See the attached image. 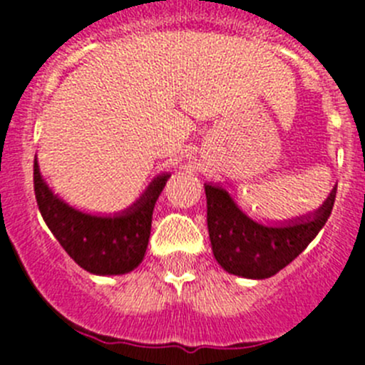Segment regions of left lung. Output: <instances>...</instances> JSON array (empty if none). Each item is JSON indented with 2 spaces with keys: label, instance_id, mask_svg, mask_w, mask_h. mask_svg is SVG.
I'll return each mask as SVG.
<instances>
[{
  "label": "left lung",
  "instance_id": "1",
  "mask_svg": "<svg viewBox=\"0 0 365 365\" xmlns=\"http://www.w3.org/2000/svg\"><path fill=\"white\" fill-rule=\"evenodd\" d=\"M205 193L212 252L219 265L234 276L265 279L294 261L324 228L336 188L318 210L283 222L250 217L221 185H205Z\"/></svg>",
  "mask_w": 365,
  "mask_h": 365
}]
</instances>
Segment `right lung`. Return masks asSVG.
I'll use <instances>...</instances> for the list:
<instances>
[{"label": "right lung", "mask_w": 365, "mask_h": 365, "mask_svg": "<svg viewBox=\"0 0 365 365\" xmlns=\"http://www.w3.org/2000/svg\"><path fill=\"white\" fill-rule=\"evenodd\" d=\"M168 179L170 173L155 177L130 208L115 215H96L74 208L54 193L34 159V193L41 217L63 250L83 270L96 276L128 274L143 263L155 202Z\"/></svg>", "instance_id": "add662e5"}]
</instances>
